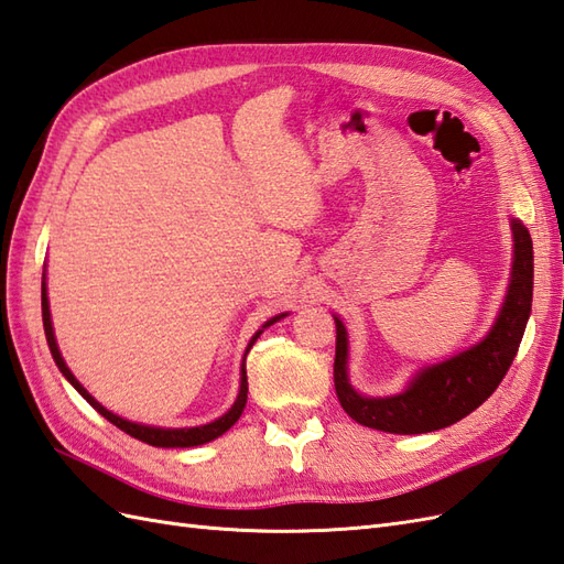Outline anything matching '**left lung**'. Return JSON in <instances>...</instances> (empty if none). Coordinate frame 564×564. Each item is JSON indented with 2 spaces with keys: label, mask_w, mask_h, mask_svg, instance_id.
<instances>
[{
  "label": "left lung",
  "mask_w": 564,
  "mask_h": 564,
  "mask_svg": "<svg viewBox=\"0 0 564 564\" xmlns=\"http://www.w3.org/2000/svg\"><path fill=\"white\" fill-rule=\"evenodd\" d=\"M514 261L505 303L490 332L478 344L437 365L421 368L403 391L391 397H362L348 379V332L336 322L334 387L352 421L394 435H421L459 423L474 413L512 365L527 332L533 300V242L521 220L512 218Z\"/></svg>",
  "instance_id": "8db88e82"
}]
</instances>
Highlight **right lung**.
<instances>
[{
    "label": "right lung",
    "instance_id": "obj_1",
    "mask_svg": "<svg viewBox=\"0 0 564 564\" xmlns=\"http://www.w3.org/2000/svg\"><path fill=\"white\" fill-rule=\"evenodd\" d=\"M288 312L283 314H276V317H271L269 322L261 324V329L250 338V344H247L245 348V358L247 352H250V348L254 346V341L259 338V334L267 329V326L276 324L279 319H283ZM43 326H45V336H47V346H50V352L52 358H55L59 372L67 377V382L82 394L94 409L102 415L108 417V421L112 425L120 427L122 432H127V435H132L134 440H141L151 444V447H199V444H206L212 442L216 437H220L223 432H228L235 423H238V417L242 415L245 411V403H247V370H245V358H242V368H240V391H238V399H235V403L230 405L228 413H223L220 417H216V421L206 423V425H196V427H155V425H141V423H132L127 421V417H120L115 415L112 411L105 409V405H100L94 397L88 394V391L84 389V384L78 382V379L72 375V370L67 368V362H64L62 352H59V346H57V338H55V332H52V317H50V300H47V285H45V273H43Z\"/></svg>",
    "mask_w": 564,
    "mask_h": 564
}]
</instances>
